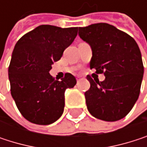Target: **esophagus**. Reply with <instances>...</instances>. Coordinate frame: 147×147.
<instances>
[{
    "instance_id": "esophagus-1",
    "label": "esophagus",
    "mask_w": 147,
    "mask_h": 147,
    "mask_svg": "<svg viewBox=\"0 0 147 147\" xmlns=\"http://www.w3.org/2000/svg\"><path fill=\"white\" fill-rule=\"evenodd\" d=\"M82 78L81 76H77V77H76V81H77V82H78L80 80H82Z\"/></svg>"
}]
</instances>
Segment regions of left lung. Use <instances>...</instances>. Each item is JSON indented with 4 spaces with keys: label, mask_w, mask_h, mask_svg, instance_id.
<instances>
[{
    "label": "left lung",
    "mask_w": 147,
    "mask_h": 147,
    "mask_svg": "<svg viewBox=\"0 0 147 147\" xmlns=\"http://www.w3.org/2000/svg\"><path fill=\"white\" fill-rule=\"evenodd\" d=\"M78 35L92 47L90 68L105 76L99 82L87 76L90 88L84 94L88 111L107 122L123 118L139 98L143 78L138 45L132 36L106 23L79 27Z\"/></svg>",
    "instance_id": "8db88e82"
}]
</instances>
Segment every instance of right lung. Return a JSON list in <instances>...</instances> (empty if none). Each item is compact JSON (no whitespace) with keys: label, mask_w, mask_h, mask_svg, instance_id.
Listing matches in <instances>:
<instances>
[{"label":"right lung","mask_w":147,"mask_h":147,"mask_svg":"<svg viewBox=\"0 0 147 147\" xmlns=\"http://www.w3.org/2000/svg\"><path fill=\"white\" fill-rule=\"evenodd\" d=\"M77 29L42 24L15 45L8 67L11 94L22 116L32 123L48 125L63 114L65 91L76 80L71 73L54 80L49 71L73 42Z\"/></svg>","instance_id":"right-lung-1"}]
</instances>
